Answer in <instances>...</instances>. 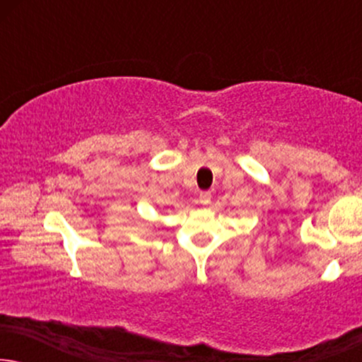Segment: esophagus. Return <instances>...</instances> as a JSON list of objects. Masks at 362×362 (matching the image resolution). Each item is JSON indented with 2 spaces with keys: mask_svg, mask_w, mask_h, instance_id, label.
Returning a JSON list of instances; mask_svg holds the SVG:
<instances>
[{
  "mask_svg": "<svg viewBox=\"0 0 362 362\" xmlns=\"http://www.w3.org/2000/svg\"><path fill=\"white\" fill-rule=\"evenodd\" d=\"M211 197H212V194L209 191H202L199 194V202H201V204H209Z\"/></svg>",
  "mask_w": 362,
  "mask_h": 362,
  "instance_id": "obj_1",
  "label": "esophagus"
}]
</instances>
